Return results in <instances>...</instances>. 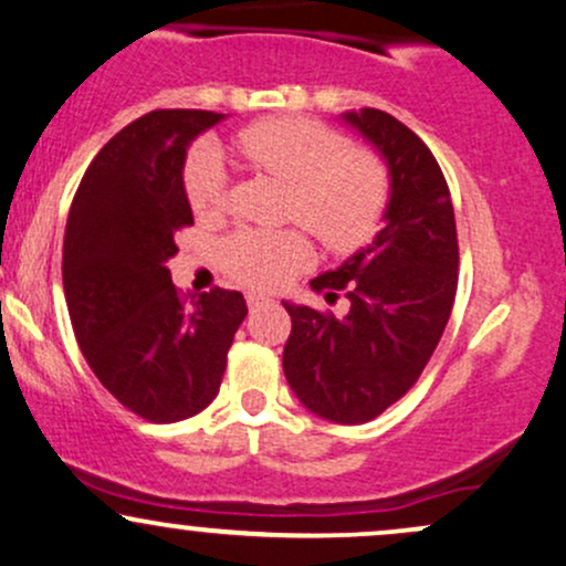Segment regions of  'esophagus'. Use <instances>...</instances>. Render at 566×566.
Wrapping results in <instances>:
<instances>
[{"mask_svg":"<svg viewBox=\"0 0 566 566\" xmlns=\"http://www.w3.org/2000/svg\"><path fill=\"white\" fill-rule=\"evenodd\" d=\"M265 303H269V297H265V295H258V293L247 295V306H250V312H254V308H260V306H265Z\"/></svg>","mask_w":566,"mask_h":566,"instance_id":"1","label":"esophagus"}]
</instances>
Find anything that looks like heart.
<instances>
[{"label": "heart", "instance_id": "heart-1", "mask_svg": "<svg viewBox=\"0 0 566 566\" xmlns=\"http://www.w3.org/2000/svg\"><path fill=\"white\" fill-rule=\"evenodd\" d=\"M235 158L293 188L290 214L331 250H352L376 231L387 207V171L374 153L346 147L333 128L306 117L252 123L231 142ZM196 214L220 212L226 166L201 147L188 169ZM226 269L250 287H276L312 263V247L295 231H241L222 247Z\"/></svg>", "mask_w": 566, "mask_h": 566}]
</instances>
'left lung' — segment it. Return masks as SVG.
Wrapping results in <instances>:
<instances>
[{
  "mask_svg": "<svg viewBox=\"0 0 566 566\" xmlns=\"http://www.w3.org/2000/svg\"><path fill=\"white\" fill-rule=\"evenodd\" d=\"M387 166L381 231L338 269L312 279L325 297L352 301L340 319L282 301L293 316L284 376L303 408L365 424L400 400L430 363L457 295V222L449 185L430 147L381 109L338 115Z\"/></svg>",
  "mask_w": 566,
  "mask_h": 566,
  "instance_id": "obj_1",
  "label": "left lung"
}]
</instances>
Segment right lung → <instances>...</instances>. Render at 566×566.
I'll return each instance as SVG.
<instances>
[{
    "label": "right lung",
    "instance_id": "obj_1",
    "mask_svg": "<svg viewBox=\"0 0 566 566\" xmlns=\"http://www.w3.org/2000/svg\"><path fill=\"white\" fill-rule=\"evenodd\" d=\"M226 120L207 109H155L117 132L85 171L64 233V295L98 381L142 419L182 421L220 392L244 295H179L169 260L192 226L185 158Z\"/></svg>",
    "mask_w": 566,
    "mask_h": 566
}]
</instances>
